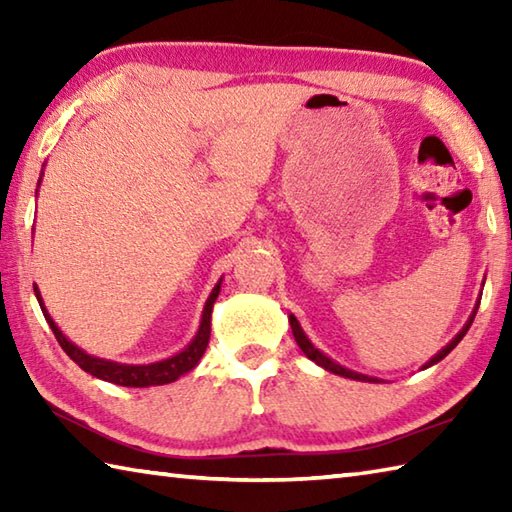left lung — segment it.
<instances>
[{
    "label": "left lung",
    "instance_id": "8db88e82",
    "mask_svg": "<svg viewBox=\"0 0 512 512\" xmlns=\"http://www.w3.org/2000/svg\"><path fill=\"white\" fill-rule=\"evenodd\" d=\"M472 320H474V314H472V318L470 320H467V325L461 329V332H458L456 334V339L452 341V343H449V345H445V348L443 350H440L438 354H436V357H433L429 363H427V366H424V368H429V366H433V363H438L440 359H445L447 357V354L449 352H452L454 348H456V345L458 343H461V339H463V336H465V332H467V329H470V325H472ZM289 323H291V332H293V339H296V343L300 345V350L302 352H305L307 354V357L311 359V361H316L318 363V366H323L325 370H329V372H334V375H341V377H348V379H359V381H377V379H372V377H366V375H359V372H352V370H348V368H343V366H339V363H334L332 359H327L325 357V354L323 352H320V350H316L314 348V345H311L309 343V339H307V336H305V332H302V329H300V325H298V320H296V316H289Z\"/></svg>",
    "mask_w": 512,
    "mask_h": 512
}]
</instances>
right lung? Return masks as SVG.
<instances>
[{"label":"right lung","mask_w":512,"mask_h":512,"mask_svg":"<svg viewBox=\"0 0 512 512\" xmlns=\"http://www.w3.org/2000/svg\"><path fill=\"white\" fill-rule=\"evenodd\" d=\"M36 291V298L40 302V309L42 314H45L47 323L51 327V332H54L56 341L60 343V348L67 352V357L72 359L76 366H81L85 372H90V375L99 377L103 381H110V384H119V386H133V388H144V386H162V384H171V381H176L178 377H183L185 372L192 370L198 361H201L203 352L207 348V341H210V332H212V307L216 302V296H219L221 291V282L216 284L212 296L207 298L205 302V309H203V320H201V327H198V334L196 339L187 345V348L176 354V357L171 359H164L158 363H149V366H126V363H115V361H106V359H97V357H90V354H85L81 348H76L72 341H67L63 332L56 327L54 320L47 314L45 305H42V298L38 293V287L33 289Z\"/></svg>","instance_id":"obj_1"}]
</instances>
